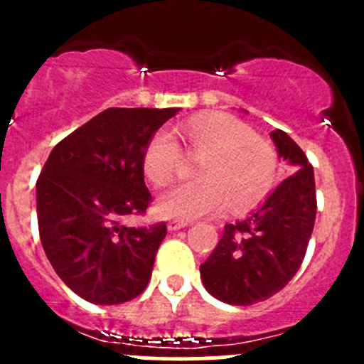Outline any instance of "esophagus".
<instances>
[{"label":"esophagus","instance_id":"34e87169","mask_svg":"<svg viewBox=\"0 0 364 364\" xmlns=\"http://www.w3.org/2000/svg\"><path fill=\"white\" fill-rule=\"evenodd\" d=\"M186 225H190L186 220H171V222L167 223V229L168 230H179V229H185Z\"/></svg>","mask_w":364,"mask_h":364}]
</instances>
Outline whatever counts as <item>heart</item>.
<instances>
[{"instance_id": "heart-1", "label": "heart", "mask_w": 364, "mask_h": 364, "mask_svg": "<svg viewBox=\"0 0 364 364\" xmlns=\"http://www.w3.org/2000/svg\"><path fill=\"white\" fill-rule=\"evenodd\" d=\"M188 149L204 156L197 168L199 181L178 183L156 200L164 216L193 220L215 215L227 204L232 211H247L271 190L277 176V155L269 144L255 139L247 123L227 114L196 117L183 124ZM181 149L171 132L159 130L142 155L144 174L156 186L176 174Z\"/></svg>"}]
</instances>
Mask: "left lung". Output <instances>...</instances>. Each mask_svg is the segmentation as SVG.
<instances>
[{
  "label": "left lung",
  "instance_id": "left-lung-1",
  "mask_svg": "<svg viewBox=\"0 0 364 364\" xmlns=\"http://www.w3.org/2000/svg\"><path fill=\"white\" fill-rule=\"evenodd\" d=\"M271 139L291 176L255 211L227 223L222 240L200 264L205 291L227 304L248 306L280 292L301 267L314 230V167L284 130L271 132Z\"/></svg>",
  "mask_w": 364,
  "mask_h": 364
}]
</instances>
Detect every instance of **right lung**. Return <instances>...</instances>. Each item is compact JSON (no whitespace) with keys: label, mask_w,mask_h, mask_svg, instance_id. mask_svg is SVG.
I'll return each instance as SVG.
<instances>
[{"label":"right lung","mask_w":364,"mask_h":364,"mask_svg":"<svg viewBox=\"0 0 364 364\" xmlns=\"http://www.w3.org/2000/svg\"><path fill=\"white\" fill-rule=\"evenodd\" d=\"M178 112L107 109L54 146L38 176L43 250L65 285L90 303H127L151 278L167 225L124 227L121 220L148 208L142 155L153 134Z\"/></svg>","instance_id":"right-lung-1"}]
</instances>
